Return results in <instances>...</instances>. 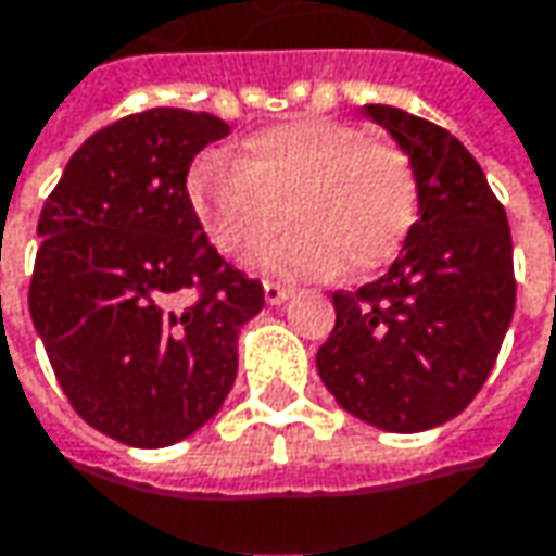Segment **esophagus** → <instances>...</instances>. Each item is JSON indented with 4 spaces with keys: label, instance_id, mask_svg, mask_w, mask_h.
Segmentation results:
<instances>
[{
    "label": "esophagus",
    "instance_id": "esophagus-1",
    "mask_svg": "<svg viewBox=\"0 0 556 556\" xmlns=\"http://www.w3.org/2000/svg\"><path fill=\"white\" fill-rule=\"evenodd\" d=\"M292 292H295V289H289V286H279V282H264V299H267L270 305H282L286 299H292Z\"/></svg>",
    "mask_w": 556,
    "mask_h": 556
}]
</instances>
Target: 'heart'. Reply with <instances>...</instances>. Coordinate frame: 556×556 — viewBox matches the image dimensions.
Segmentation results:
<instances>
[{"label": "heart", "instance_id": "heart-1", "mask_svg": "<svg viewBox=\"0 0 556 556\" xmlns=\"http://www.w3.org/2000/svg\"><path fill=\"white\" fill-rule=\"evenodd\" d=\"M187 200L223 254L257 248L286 219L295 226L254 254L277 277H328L384 267L420 213L410 159L350 124L299 117L248 136L238 159L210 152L187 177Z\"/></svg>", "mask_w": 556, "mask_h": 556}]
</instances>
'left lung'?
Here are the masks:
<instances>
[{
	"label": "left lung",
	"instance_id": "1",
	"mask_svg": "<svg viewBox=\"0 0 556 556\" xmlns=\"http://www.w3.org/2000/svg\"><path fill=\"white\" fill-rule=\"evenodd\" d=\"M410 159L420 219L376 282L333 292L337 325L315 363L337 404L369 427L424 432L486 381L516 312L513 235L475 155L401 108L366 104Z\"/></svg>",
	"mask_w": 556,
	"mask_h": 556
}]
</instances>
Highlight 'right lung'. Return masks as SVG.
Masks as SVG:
<instances>
[{
    "mask_svg": "<svg viewBox=\"0 0 556 556\" xmlns=\"http://www.w3.org/2000/svg\"><path fill=\"white\" fill-rule=\"evenodd\" d=\"M213 114L152 108L88 136L43 203L27 292L34 330L76 414L165 448L213 420L238 376V330L264 286L219 257L187 200Z\"/></svg>",
    "mask_w": 556,
    "mask_h": 556,
    "instance_id": "obj_1",
    "label": "right lung"
}]
</instances>
